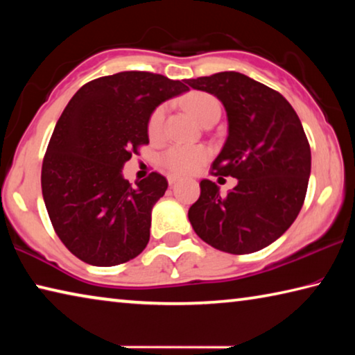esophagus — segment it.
I'll list each match as a JSON object with an SVG mask.
<instances>
[{"mask_svg": "<svg viewBox=\"0 0 355 355\" xmlns=\"http://www.w3.org/2000/svg\"><path fill=\"white\" fill-rule=\"evenodd\" d=\"M167 182H169V184H175L177 182H180V177H177V175H172V173H171V175L167 177Z\"/></svg>", "mask_w": 355, "mask_h": 355, "instance_id": "34e87169", "label": "esophagus"}]
</instances>
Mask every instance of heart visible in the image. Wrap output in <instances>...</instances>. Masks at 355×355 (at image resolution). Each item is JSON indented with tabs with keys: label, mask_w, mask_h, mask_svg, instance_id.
<instances>
[{
	"label": "heart",
	"mask_w": 355,
	"mask_h": 355,
	"mask_svg": "<svg viewBox=\"0 0 355 355\" xmlns=\"http://www.w3.org/2000/svg\"><path fill=\"white\" fill-rule=\"evenodd\" d=\"M184 107L197 122L203 123L213 114H219L220 107L218 100L213 95L205 92H192L184 98ZM164 120V106L156 107L148 119V135L152 137H158L163 128ZM207 150L197 146H172L167 148L161 156V163L173 173H191L199 169L207 159Z\"/></svg>",
	"instance_id": "obj_1"
}]
</instances>
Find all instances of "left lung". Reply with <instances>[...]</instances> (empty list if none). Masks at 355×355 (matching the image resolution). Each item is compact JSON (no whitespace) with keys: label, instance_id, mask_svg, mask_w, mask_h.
<instances>
[{"label":"left lung","instance_id":"8db88e82","mask_svg":"<svg viewBox=\"0 0 355 355\" xmlns=\"http://www.w3.org/2000/svg\"><path fill=\"white\" fill-rule=\"evenodd\" d=\"M184 83L224 105L228 135L213 169L238 180L227 196L202 180L199 200L188 211L192 228L227 254L268 248L297 218L309 186L311 153L296 111L279 92L239 71Z\"/></svg>","mask_w":355,"mask_h":355}]
</instances>
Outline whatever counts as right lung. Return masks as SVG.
<instances>
[{
  "label": "right lung",
  "mask_w": 355,
  "mask_h": 355,
  "mask_svg": "<svg viewBox=\"0 0 355 355\" xmlns=\"http://www.w3.org/2000/svg\"><path fill=\"white\" fill-rule=\"evenodd\" d=\"M188 91L163 75L120 71L84 84L65 106L42 164V194L58 236L84 263L116 266L146 249L167 180L152 172L131 186L122 169L148 144L152 112Z\"/></svg>",
  "instance_id": "right-lung-1"
}]
</instances>
